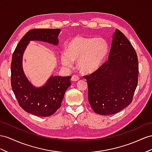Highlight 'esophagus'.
<instances>
[{"instance_id":"1","label":"esophagus","mask_w":152,"mask_h":152,"mask_svg":"<svg viewBox=\"0 0 152 152\" xmlns=\"http://www.w3.org/2000/svg\"><path fill=\"white\" fill-rule=\"evenodd\" d=\"M79 80H80L79 76H77V75H72V77H71V80H72V81H76Z\"/></svg>"}]
</instances>
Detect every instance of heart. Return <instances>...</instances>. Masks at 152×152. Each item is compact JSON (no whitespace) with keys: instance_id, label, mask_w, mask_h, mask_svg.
Here are the masks:
<instances>
[{"instance_id":"1","label":"heart","mask_w":152,"mask_h":152,"mask_svg":"<svg viewBox=\"0 0 152 152\" xmlns=\"http://www.w3.org/2000/svg\"><path fill=\"white\" fill-rule=\"evenodd\" d=\"M109 45L103 38L76 36L65 46V53L61 54V61L71 66L77 60V66L82 72H92L98 69L107 57Z\"/></svg>"}]
</instances>
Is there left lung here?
<instances>
[{
    "mask_svg": "<svg viewBox=\"0 0 152 152\" xmlns=\"http://www.w3.org/2000/svg\"><path fill=\"white\" fill-rule=\"evenodd\" d=\"M137 53L130 41L116 29L107 61L83 77L88 84V98L99 115L118 113L132 103L138 83Z\"/></svg>",
    "mask_w": 152,
    "mask_h": 152,
    "instance_id": "left-lung-1",
    "label": "left lung"
}]
</instances>
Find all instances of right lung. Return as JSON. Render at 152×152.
Returning a JSON list of instances; mask_svg holds the SVG:
<instances>
[{"instance_id":"add662e5","label":"right lung","mask_w":152,"mask_h":152,"mask_svg":"<svg viewBox=\"0 0 152 152\" xmlns=\"http://www.w3.org/2000/svg\"><path fill=\"white\" fill-rule=\"evenodd\" d=\"M60 29H33L23 37L15 48L11 64V84L19 105L37 116L48 117L61 107L71 76H50L45 84L36 87L27 78L22 68V56L29 41L38 40L57 45Z\"/></svg>"}]
</instances>
